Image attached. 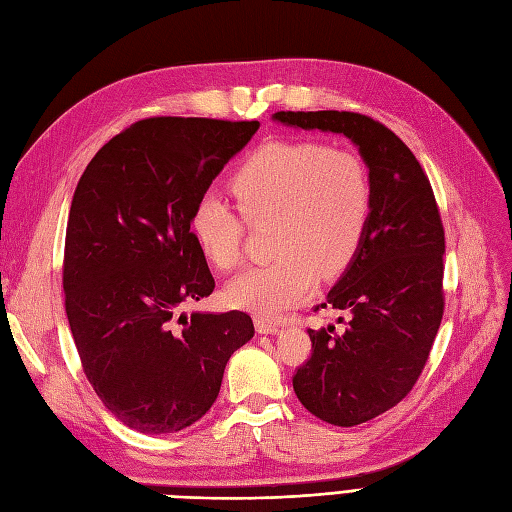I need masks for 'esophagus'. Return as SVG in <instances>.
Returning <instances> with one entry per match:
<instances>
[{"mask_svg": "<svg viewBox=\"0 0 512 512\" xmlns=\"http://www.w3.org/2000/svg\"><path fill=\"white\" fill-rule=\"evenodd\" d=\"M256 331L258 333H265V335H271V333H277V329H280V322H277L275 318H265V316H256Z\"/></svg>", "mask_w": 512, "mask_h": 512, "instance_id": "1", "label": "esophagus"}]
</instances>
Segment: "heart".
I'll return each instance as SVG.
<instances>
[{
  "label": "heart",
  "instance_id": "1",
  "mask_svg": "<svg viewBox=\"0 0 512 512\" xmlns=\"http://www.w3.org/2000/svg\"><path fill=\"white\" fill-rule=\"evenodd\" d=\"M235 213L213 194L200 196L190 226L218 269L239 265L245 222H271L273 258L239 273L226 288L232 305L277 316L335 277L359 254L374 209V181L363 156L318 141L258 147L230 177Z\"/></svg>",
  "mask_w": 512,
  "mask_h": 512
}]
</instances>
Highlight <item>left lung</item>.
Instances as JSON below:
<instances>
[{
	"mask_svg": "<svg viewBox=\"0 0 512 512\" xmlns=\"http://www.w3.org/2000/svg\"><path fill=\"white\" fill-rule=\"evenodd\" d=\"M277 121L346 134L374 181L359 254L322 307L342 309L344 331L309 329L312 354L294 371L301 404L337 427L391 410L416 384L444 314V226L423 166L384 123L350 111H280Z\"/></svg>",
	"mask_w": 512,
	"mask_h": 512,
	"instance_id": "8db88e82",
	"label": "left lung"
}]
</instances>
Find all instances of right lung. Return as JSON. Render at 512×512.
Here are the masks:
<instances>
[{"mask_svg":"<svg viewBox=\"0 0 512 512\" xmlns=\"http://www.w3.org/2000/svg\"><path fill=\"white\" fill-rule=\"evenodd\" d=\"M260 123L147 117L108 141L76 185L64 247L66 314L89 384L123 425L175 433L218 399L245 312L181 314L215 280L190 230L196 200Z\"/></svg>","mask_w":512,"mask_h":512,"instance_id":"obj_1","label":"right lung"}]
</instances>
